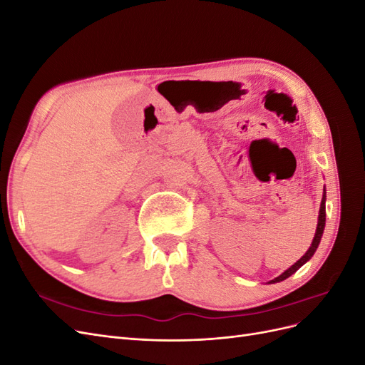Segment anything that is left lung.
<instances>
[{"label": "left lung", "mask_w": 365, "mask_h": 365, "mask_svg": "<svg viewBox=\"0 0 365 365\" xmlns=\"http://www.w3.org/2000/svg\"><path fill=\"white\" fill-rule=\"evenodd\" d=\"M324 227H326V189H323V200H322V205H319L317 231H315V236H314V240H312L311 247H309V250L304 252V256H303L302 259H298V260L292 264L291 268H288V269H286L283 274H280L279 277L272 279V280H271V282H268V283H279V282H283L284 279L291 277V275H292L294 272H297L298 269H300L307 260H311V257L314 256L315 251H317V248H318V245H319V240H322Z\"/></svg>", "instance_id": "obj_1"}]
</instances>
